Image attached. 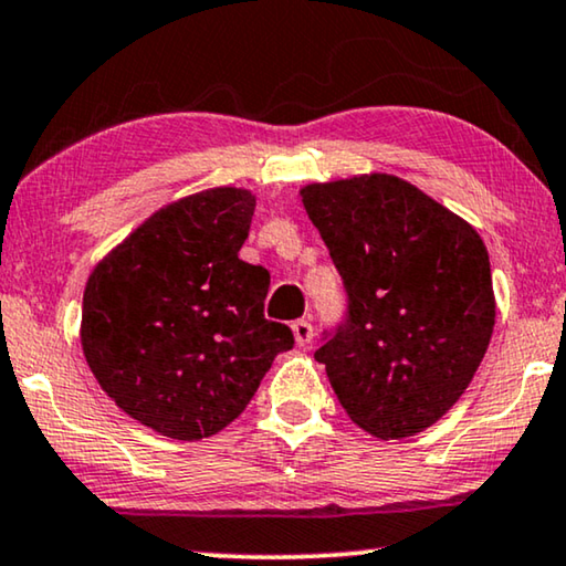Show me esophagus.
<instances>
[{
    "instance_id": "obj_1",
    "label": "esophagus",
    "mask_w": 566,
    "mask_h": 566,
    "mask_svg": "<svg viewBox=\"0 0 566 566\" xmlns=\"http://www.w3.org/2000/svg\"><path fill=\"white\" fill-rule=\"evenodd\" d=\"M292 333H294V343H297L300 348H305V345L312 343V337H315V327H312L310 319H294Z\"/></svg>"
}]
</instances>
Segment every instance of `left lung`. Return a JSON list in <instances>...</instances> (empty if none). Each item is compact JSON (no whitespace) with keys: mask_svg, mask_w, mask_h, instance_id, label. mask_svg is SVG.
I'll use <instances>...</instances> for the list:
<instances>
[{"mask_svg":"<svg viewBox=\"0 0 566 566\" xmlns=\"http://www.w3.org/2000/svg\"><path fill=\"white\" fill-rule=\"evenodd\" d=\"M348 315L315 350L337 401L368 434L403 440L454 407L491 343L488 249L468 221L386 172L300 190Z\"/></svg>","mask_w":566,"mask_h":566,"instance_id":"left-lung-1","label":"left lung"}]
</instances>
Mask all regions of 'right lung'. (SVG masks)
I'll return each instance as SVG.
<instances>
[{
	"label": "right lung",
	"instance_id": "right-lung-1",
	"mask_svg": "<svg viewBox=\"0 0 566 566\" xmlns=\"http://www.w3.org/2000/svg\"><path fill=\"white\" fill-rule=\"evenodd\" d=\"M254 208L243 188L175 200L101 259L83 292L81 345L101 389L172 440L229 427L294 345L264 317L269 272L239 259Z\"/></svg>",
	"mask_w": 566,
	"mask_h": 566
}]
</instances>
